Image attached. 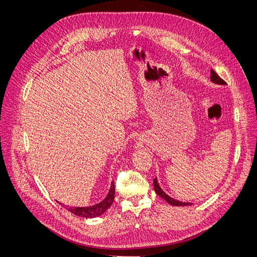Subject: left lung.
Here are the masks:
<instances>
[{
  "label": "left lung",
  "instance_id": "obj_1",
  "mask_svg": "<svg viewBox=\"0 0 257 257\" xmlns=\"http://www.w3.org/2000/svg\"><path fill=\"white\" fill-rule=\"evenodd\" d=\"M210 80H211V81H212L213 83H215V84H218V85H225V84H226V83L213 71V69H211V77H210ZM154 190H155V192L157 193L158 196H160L161 198L166 200L169 204H171V205H173V206H189V205H192L191 203H185V202L176 201V200H174L173 198L169 197L164 191H163V190L160 188V185H159V183H158V181H157V178L154 179Z\"/></svg>",
  "mask_w": 257,
  "mask_h": 257
}]
</instances>
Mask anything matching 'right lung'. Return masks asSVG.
Returning a JSON list of instances; mask_svg holds the SVG:
<instances>
[{
	"instance_id": "add662e5",
	"label": "right lung",
	"mask_w": 257,
	"mask_h": 257,
	"mask_svg": "<svg viewBox=\"0 0 257 257\" xmlns=\"http://www.w3.org/2000/svg\"><path fill=\"white\" fill-rule=\"evenodd\" d=\"M113 199H114V184L113 182H111L107 196L100 203L93 206H89V207H69L67 208V210H69V211L74 213L75 215H78L81 217H85V218L97 217L103 214L111 206Z\"/></svg>"
}]
</instances>
